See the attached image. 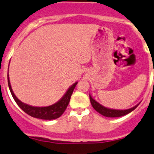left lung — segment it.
<instances>
[{
	"mask_svg": "<svg viewBox=\"0 0 154 154\" xmlns=\"http://www.w3.org/2000/svg\"><path fill=\"white\" fill-rule=\"evenodd\" d=\"M89 99H90V102L92 104V106L93 107V108L97 112H98L101 115L107 117H122V116H124V115L128 114L130 112H132V110H135L138 107V104H138L135 107H132V108L126 109V110H115V109H110L104 107V106L100 104L98 102H97L95 99H93L90 95H89Z\"/></svg>",
	"mask_w": 154,
	"mask_h": 154,
	"instance_id": "1",
	"label": "left lung"
}]
</instances>
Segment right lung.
<instances>
[{
    "label": "right lung",
    "mask_w": 154,
    "mask_h": 154,
    "mask_svg": "<svg viewBox=\"0 0 154 154\" xmlns=\"http://www.w3.org/2000/svg\"><path fill=\"white\" fill-rule=\"evenodd\" d=\"M7 80H8L9 89H10V92H11L12 96L14 98L15 101L19 105V107L23 111H25V113L30 115L31 117L42 119V120H55V119L59 118V117L62 116V114L65 112V109L67 108L68 104H69L73 91H74L76 85L77 84V82H76L72 86H71V87H69V89H68L66 93L64 95V96L55 104H52L50 106H47V107H33V106L28 105V104L22 102L15 95L11 88L8 74H7Z\"/></svg>",
    "instance_id": "obj_1"
}]
</instances>
